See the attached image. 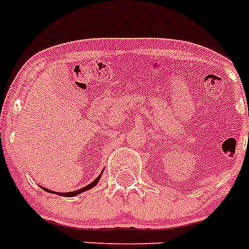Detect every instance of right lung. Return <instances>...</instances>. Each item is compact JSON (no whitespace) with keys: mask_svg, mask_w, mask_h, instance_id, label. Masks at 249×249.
Instances as JSON below:
<instances>
[{"mask_svg":"<svg viewBox=\"0 0 249 249\" xmlns=\"http://www.w3.org/2000/svg\"><path fill=\"white\" fill-rule=\"evenodd\" d=\"M101 175H102V174H100V175H98L97 178H96L95 180L92 181V182L89 183L88 186H85V187H83V189L76 190V191H73V192H66V194H63V192H53V191H51V190L45 189V187H42V189L45 190L46 192H50V194H51V192H52V194L59 195V196H63V197H74V196H76V195H80V194H83V192H85V191H88V190H91V189H92V187H95V186L98 183V181H100Z\"/></svg>","mask_w":249,"mask_h":249,"instance_id":"right-lung-1","label":"right lung"}]
</instances>
